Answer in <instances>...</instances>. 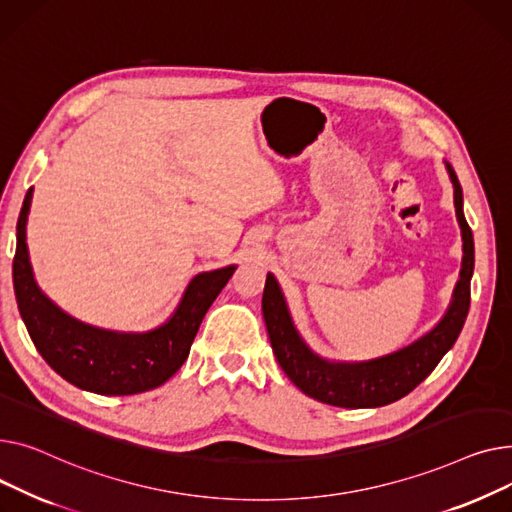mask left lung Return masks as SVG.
I'll return each mask as SVG.
<instances>
[{
	"instance_id": "left-lung-1",
	"label": "left lung",
	"mask_w": 512,
	"mask_h": 512,
	"mask_svg": "<svg viewBox=\"0 0 512 512\" xmlns=\"http://www.w3.org/2000/svg\"><path fill=\"white\" fill-rule=\"evenodd\" d=\"M455 190V210L463 237V262L453 299L444 316L413 343L364 362H341L318 355L299 335L287 299L273 273L266 275L262 314L270 345L289 380L308 397L345 409H368L395 403L430 376L440 359L455 345L471 304V277L475 264L473 233L463 215V190L455 169L444 161Z\"/></svg>"
}]
</instances>
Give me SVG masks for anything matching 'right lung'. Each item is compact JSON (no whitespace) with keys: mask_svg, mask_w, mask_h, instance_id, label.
I'll return each mask as SVG.
<instances>
[{"mask_svg":"<svg viewBox=\"0 0 512 512\" xmlns=\"http://www.w3.org/2000/svg\"><path fill=\"white\" fill-rule=\"evenodd\" d=\"M33 188L24 196L16 225L12 266L20 316L45 362L70 384L97 395H138L167 382L188 359L208 308L235 273V264L198 273L173 314L144 333L86 324L59 308L35 281L26 246Z\"/></svg>","mask_w":512,"mask_h":512,"instance_id":"add662e5","label":"right lung"}]
</instances>
